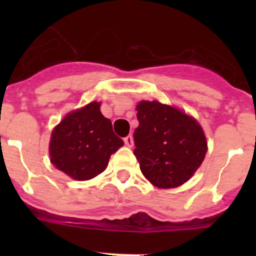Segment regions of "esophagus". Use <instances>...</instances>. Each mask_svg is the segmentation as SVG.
Instances as JSON below:
<instances>
[{
  "mask_svg": "<svg viewBox=\"0 0 256 256\" xmlns=\"http://www.w3.org/2000/svg\"><path fill=\"white\" fill-rule=\"evenodd\" d=\"M124 144H126V146H128V148H132V146H133V137H132V134L126 136V138H124Z\"/></svg>",
  "mask_w": 256,
  "mask_h": 256,
  "instance_id": "esophagus-1",
  "label": "esophagus"
}]
</instances>
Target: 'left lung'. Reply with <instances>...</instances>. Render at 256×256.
<instances>
[{
	"label": "left lung",
	"mask_w": 256,
	"mask_h": 256,
	"mask_svg": "<svg viewBox=\"0 0 256 256\" xmlns=\"http://www.w3.org/2000/svg\"><path fill=\"white\" fill-rule=\"evenodd\" d=\"M134 156L142 174L159 188H174L190 180L204 162L208 142L196 119L158 101L137 105Z\"/></svg>",
	"instance_id": "1"
}]
</instances>
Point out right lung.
Instances as JSON below:
<instances>
[{
    "instance_id": "1",
    "label": "right lung",
    "mask_w": 256,
    "mask_h": 256,
    "mask_svg": "<svg viewBox=\"0 0 256 256\" xmlns=\"http://www.w3.org/2000/svg\"><path fill=\"white\" fill-rule=\"evenodd\" d=\"M124 142L112 132L100 102L72 112L54 128L50 141L51 162L76 180H92L105 170L110 156Z\"/></svg>"
}]
</instances>
